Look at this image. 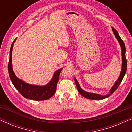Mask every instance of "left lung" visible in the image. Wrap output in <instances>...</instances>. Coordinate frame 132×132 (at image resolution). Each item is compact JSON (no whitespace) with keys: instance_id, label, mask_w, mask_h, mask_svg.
Instances as JSON below:
<instances>
[{"instance_id":"obj_1","label":"left lung","mask_w":132,"mask_h":132,"mask_svg":"<svg viewBox=\"0 0 132 132\" xmlns=\"http://www.w3.org/2000/svg\"><path fill=\"white\" fill-rule=\"evenodd\" d=\"M112 30L113 33L115 34V37L117 39V40L118 41L119 43H120L121 48V54H122V68H121V73L120 76H119V77L118 80L116 81L114 85L112 86V88L111 89V91H110V93L108 94L107 95H102L100 94H94L91 93H88V92H86L83 90L82 88H80V85H79L78 82L76 79L75 77V81L76 85V87L77 88V90H78L79 93L81 95H82L83 97H85L86 98L88 99H92V100H102V99H104L107 97H109L112 94L113 92H114L115 90H116L118 87L120 85L121 83L122 82V79L125 75L126 70H127V60H126V47H125V44L123 42V41L122 40L121 37L119 35V34L116 30L114 28H112Z\"/></svg>"}]
</instances>
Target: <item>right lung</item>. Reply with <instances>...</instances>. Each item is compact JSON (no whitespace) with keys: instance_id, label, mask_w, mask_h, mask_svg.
<instances>
[{"instance_id":"add662e5","label":"right lung","mask_w":132,"mask_h":132,"mask_svg":"<svg viewBox=\"0 0 132 132\" xmlns=\"http://www.w3.org/2000/svg\"><path fill=\"white\" fill-rule=\"evenodd\" d=\"M13 41L10 48V60L8 62V73L11 80L15 88L19 91L21 95L25 98L34 100H45L50 98L55 94L59 77L61 71L63 68H60L54 73L53 76L49 83L44 86H38L30 85L24 82L16 76L12 70V51L14 43Z\"/></svg>"}]
</instances>
